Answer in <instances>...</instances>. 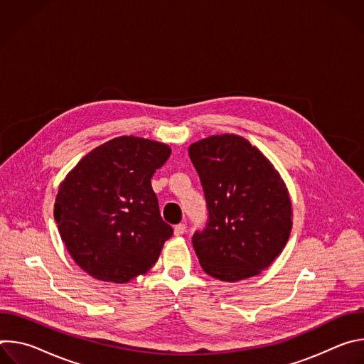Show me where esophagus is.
<instances>
[{"instance_id": "1", "label": "esophagus", "mask_w": 364, "mask_h": 364, "mask_svg": "<svg viewBox=\"0 0 364 364\" xmlns=\"http://www.w3.org/2000/svg\"><path fill=\"white\" fill-rule=\"evenodd\" d=\"M186 229H187V226H186L184 223L176 225V228H174V235H176V236H181V235L186 233Z\"/></svg>"}]
</instances>
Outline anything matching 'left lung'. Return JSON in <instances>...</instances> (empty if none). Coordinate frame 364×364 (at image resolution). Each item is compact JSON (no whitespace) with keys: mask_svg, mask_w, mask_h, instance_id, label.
Returning <instances> with one entry per match:
<instances>
[{"mask_svg":"<svg viewBox=\"0 0 364 364\" xmlns=\"http://www.w3.org/2000/svg\"><path fill=\"white\" fill-rule=\"evenodd\" d=\"M207 203L191 242L205 274L236 282L261 274L285 247L292 210L285 183L247 139L213 135L188 148Z\"/></svg>","mask_w":364,"mask_h":364,"instance_id":"obj_1","label":"left lung"}]
</instances>
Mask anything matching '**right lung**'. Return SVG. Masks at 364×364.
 Masks as SVG:
<instances>
[{
  "label": "right lung",
  "mask_w": 364,
  "mask_h": 364,
  "mask_svg": "<svg viewBox=\"0 0 364 364\" xmlns=\"http://www.w3.org/2000/svg\"><path fill=\"white\" fill-rule=\"evenodd\" d=\"M168 145L119 136L90 151L60 184L55 220L73 261L90 277L125 284L155 265L173 235L151 187Z\"/></svg>",
  "instance_id": "right-lung-1"
}]
</instances>
